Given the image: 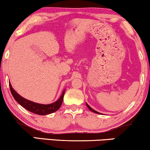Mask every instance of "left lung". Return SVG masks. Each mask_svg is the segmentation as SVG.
Instances as JSON below:
<instances>
[{
    "label": "left lung",
    "mask_w": 150,
    "mask_h": 150,
    "mask_svg": "<svg viewBox=\"0 0 150 150\" xmlns=\"http://www.w3.org/2000/svg\"><path fill=\"white\" fill-rule=\"evenodd\" d=\"M86 105H87V108H89V109L91 110V111H92V112H95V113H97V114H100V115H102V113H100V112H98V111H96V110H93V108H91L90 107V106H89V104H88L87 103H86Z\"/></svg>",
    "instance_id": "1"
}]
</instances>
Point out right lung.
I'll use <instances>...</instances> for the list:
<instances>
[{
  "mask_svg": "<svg viewBox=\"0 0 150 150\" xmlns=\"http://www.w3.org/2000/svg\"><path fill=\"white\" fill-rule=\"evenodd\" d=\"M9 87L10 90H11V93L13 96L16 101L18 102V104H20L22 107H24L25 109L28 110V111L33 112L35 114L40 115H48L52 112H54L59 110V108L61 107V104H62L63 96L65 94V89L63 90L62 94L60 96V98L57 100L56 102H53L52 104H39L36 103V102L30 101V100H26L21 96L19 95L13 88L12 87L11 83H9Z\"/></svg>",
  "mask_w": 150,
  "mask_h": 150,
  "instance_id": "right-lung-1",
  "label": "right lung"
}]
</instances>
